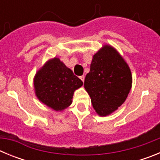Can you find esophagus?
Instances as JSON below:
<instances>
[{"mask_svg": "<svg viewBox=\"0 0 160 160\" xmlns=\"http://www.w3.org/2000/svg\"><path fill=\"white\" fill-rule=\"evenodd\" d=\"M80 79H81V80H82V82H84V80H85V76H84V75L81 76V77H80Z\"/></svg>", "mask_w": 160, "mask_h": 160, "instance_id": "esophagus-1", "label": "esophagus"}]
</instances>
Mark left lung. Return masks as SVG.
I'll use <instances>...</instances> for the list:
<instances>
[{
  "label": "left lung",
  "mask_w": 160,
  "mask_h": 160,
  "mask_svg": "<svg viewBox=\"0 0 160 160\" xmlns=\"http://www.w3.org/2000/svg\"><path fill=\"white\" fill-rule=\"evenodd\" d=\"M132 87L131 69L120 53L110 45H104L93 56L84 87L94 111L107 116L118 110Z\"/></svg>",
  "instance_id": "left-lung-1"
}]
</instances>
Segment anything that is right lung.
I'll use <instances>...</instances> for the list:
<instances>
[{
  "mask_svg": "<svg viewBox=\"0 0 160 160\" xmlns=\"http://www.w3.org/2000/svg\"><path fill=\"white\" fill-rule=\"evenodd\" d=\"M82 85L81 79L56 57L48 60L33 78L38 100L55 111H62L70 107L73 93Z\"/></svg>",
  "mask_w": 160,
  "mask_h": 160,
  "instance_id": "obj_1",
  "label": "right lung"
}]
</instances>
